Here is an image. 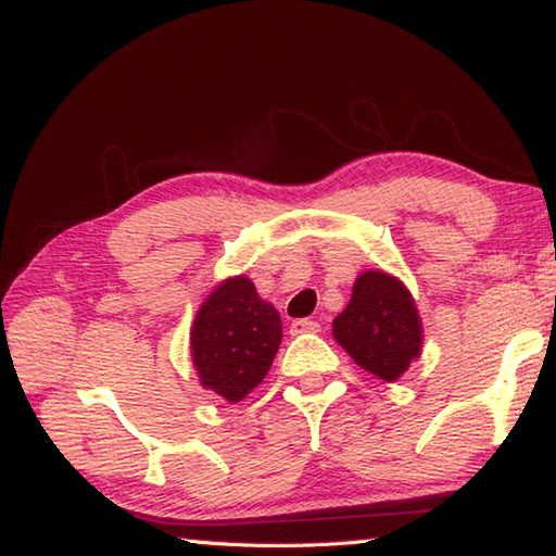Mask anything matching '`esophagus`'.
<instances>
[{
    "label": "esophagus",
    "mask_w": 556,
    "mask_h": 556,
    "mask_svg": "<svg viewBox=\"0 0 556 556\" xmlns=\"http://www.w3.org/2000/svg\"><path fill=\"white\" fill-rule=\"evenodd\" d=\"M289 332L296 337V334H311V332H320V325H317L315 320H293Z\"/></svg>",
    "instance_id": "obj_1"
}]
</instances>
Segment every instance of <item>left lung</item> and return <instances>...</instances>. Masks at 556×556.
<instances>
[{"mask_svg": "<svg viewBox=\"0 0 556 556\" xmlns=\"http://www.w3.org/2000/svg\"><path fill=\"white\" fill-rule=\"evenodd\" d=\"M337 344L365 372L394 382L420 358L422 323L410 291L382 269H365L332 323Z\"/></svg>", "mask_w": 556, "mask_h": 556, "instance_id": "left-lung-1", "label": "left lung"}]
</instances>
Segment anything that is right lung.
I'll use <instances>...</instances> for the list:
<instances>
[{
	"label": "right lung",
	"instance_id": "1",
	"mask_svg": "<svg viewBox=\"0 0 556 556\" xmlns=\"http://www.w3.org/2000/svg\"><path fill=\"white\" fill-rule=\"evenodd\" d=\"M281 344V317L257 296L245 275L212 289L191 327V358L200 384L229 404L265 380Z\"/></svg>",
	"mask_w": 556,
	"mask_h": 556
}]
</instances>
